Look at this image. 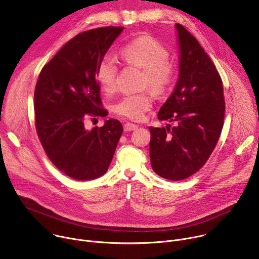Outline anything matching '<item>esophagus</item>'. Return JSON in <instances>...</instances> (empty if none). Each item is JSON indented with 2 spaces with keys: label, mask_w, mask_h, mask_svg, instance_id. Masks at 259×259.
<instances>
[{
  "label": "esophagus",
  "mask_w": 259,
  "mask_h": 259,
  "mask_svg": "<svg viewBox=\"0 0 259 259\" xmlns=\"http://www.w3.org/2000/svg\"><path fill=\"white\" fill-rule=\"evenodd\" d=\"M138 128V126L137 125H135V124H133V123H126V124H124V130L125 131H133V130H136Z\"/></svg>",
  "instance_id": "obj_1"
}]
</instances>
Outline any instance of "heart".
Returning <instances> with one entry per match:
<instances>
[{"mask_svg": "<svg viewBox=\"0 0 259 259\" xmlns=\"http://www.w3.org/2000/svg\"><path fill=\"white\" fill-rule=\"evenodd\" d=\"M125 61L144 69V86H149L156 94L165 93L174 78V68L169 61L165 46L151 35H140L127 43L121 50ZM118 63L110 55H104L96 69V80L101 89L112 93L117 87ZM153 106L150 92L128 93L113 104L114 112L123 118L140 121Z\"/></svg>", "mask_w": 259, "mask_h": 259, "instance_id": "1", "label": "heart"}]
</instances>
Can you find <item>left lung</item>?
Here are the masks:
<instances>
[{"label": "left lung", "mask_w": 259, "mask_h": 259, "mask_svg": "<svg viewBox=\"0 0 259 259\" xmlns=\"http://www.w3.org/2000/svg\"><path fill=\"white\" fill-rule=\"evenodd\" d=\"M180 59L175 89L160 108L170 128L150 127L153 170L169 180L186 179L199 171L215 149L224 127L225 96L219 73L195 36L176 24Z\"/></svg>", "instance_id": "left-lung-1"}]
</instances>
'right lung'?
I'll list each match as a JSON object with an SVG mask.
<instances>
[{
  "label": "right lung",
  "instance_id": "right-lung-1",
  "mask_svg": "<svg viewBox=\"0 0 259 259\" xmlns=\"http://www.w3.org/2000/svg\"><path fill=\"white\" fill-rule=\"evenodd\" d=\"M123 26L83 31L44 65L34 89L35 129L50 161L65 175L90 180L113 160L123 126L116 119L86 130L88 118L105 117L96 69Z\"/></svg>",
  "mask_w": 259,
  "mask_h": 259
}]
</instances>
